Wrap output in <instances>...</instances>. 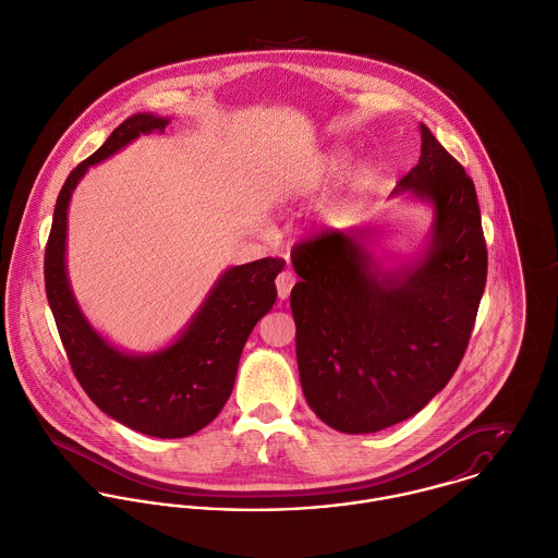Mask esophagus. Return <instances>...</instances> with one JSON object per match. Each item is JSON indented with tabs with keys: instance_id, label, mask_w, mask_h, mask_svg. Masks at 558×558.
Listing matches in <instances>:
<instances>
[{
	"instance_id": "obj_1",
	"label": "esophagus",
	"mask_w": 558,
	"mask_h": 558,
	"mask_svg": "<svg viewBox=\"0 0 558 558\" xmlns=\"http://www.w3.org/2000/svg\"><path fill=\"white\" fill-rule=\"evenodd\" d=\"M294 283H296V275L292 270L279 272V277H277V294H279V299H288L290 290L294 288Z\"/></svg>"
}]
</instances>
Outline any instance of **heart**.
<instances>
[{
	"mask_svg": "<svg viewBox=\"0 0 558 558\" xmlns=\"http://www.w3.org/2000/svg\"><path fill=\"white\" fill-rule=\"evenodd\" d=\"M329 169H331V171H338V169H340V160H336V158H333V160H331V167H329Z\"/></svg>",
	"mask_w": 558,
	"mask_h": 558,
	"instance_id": "obj_1",
	"label": "heart"
}]
</instances>
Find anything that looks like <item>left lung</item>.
<instances>
[{
  "label": "left lung",
  "instance_id": "left-lung-1",
  "mask_svg": "<svg viewBox=\"0 0 558 558\" xmlns=\"http://www.w3.org/2000/svg\"><path fill=\"white\" fill-rule=\"evenodd\" d=\"M417 165L391 194L433 205L426 251L383 268L371 227L331 229L292 248L296 362L314 413L342 433L415 415L459 368L487 281L474 182L420 125Z\"/></svg>",
  "mask_w": 558,
  "mask_h": 558
}]
</instances>
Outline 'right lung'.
<instances>
[{
	"mask_svg": "<svg viewBox=\"0 0 558 558\" xmlns=\"http://www.w3.org/2000/svg\"><path fill=\"white\" fill-rule=\"evenodd\" d=\"M169 119L134 114L77 165L58 194L45 248V292L75 378L88 398L117 422L162 439L187 437L225 407L242 349L277 301L275 277L286 262L264 257L220 275L184 333L167 349L130 355L99 336L82 314L66 277V211L88 167L104 162L143 134H162Z\"/></svg>",
	"mask_w": 558,
	"mask_h": 558,
	"instance_id": "add662e5",
	"label": "right lung"
}]
</instances>
